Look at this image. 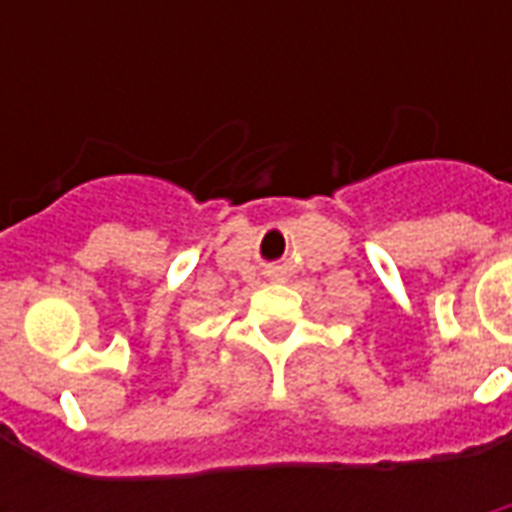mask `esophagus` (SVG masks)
<instances>
[{
  "label": "esophagus",
  "instance_id": "34e87169",
  "mask_svg": "<svg viewBox=\"0 0 512 512\" xmlns=\"http://www.w3.org/2000/svg\"><path fill=\"white\" fill-rule=\"evenodd\" d=\"M276 276H279V273H276Z\"/></svg>",
  "mask_w": 512,
  "mask_h": 512
}]
</instances>
